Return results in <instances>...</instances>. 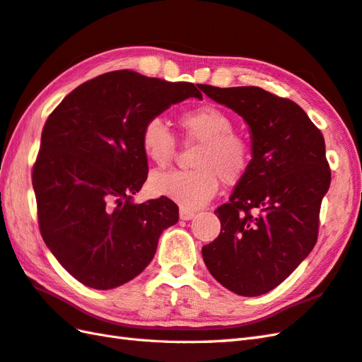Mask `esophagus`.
Wrapping results in <instances>:
<instances>
[{
    "mask_svg": "<svg viewBox=\"0 0 362 362\" xmlns=\"http://www.w3.org/2000/svg\"><path fill=\"white\" fill-rule=\"evenodd\" d=\"M193 216H195V211H192L189 209H184V207L180 209V218L184 219V221H189V219H192Z\"/></svg>",
    "mask_w": 362,
    "mask_h": 362,
    "instance_id": "34e87169",
    "label": "esophagus"
}]
</instances>
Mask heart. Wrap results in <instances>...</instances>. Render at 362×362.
I'll return each instance as SVG.
<instances>
[{
  "mask_svg": "<svg viewBox=\"0 0 362 362\" xmlns=\"http://www.w3.org/2000/svg\"><path fill=\"white\" fill-rule=\"evenodd\" d=\"M180 124L187 143H198L192 160L195 169L158 173L152 176L151 189L184 209H198L215 197L219 180L226 186H233L244 178L250 167L252 151L247 141L233 132V119L215 105L184 112ZM141 146L160 169L170 165L176 156V139L160 117L144 122Z\"/></svg>",
  "mask_w": 362,
  "mask_h": 362,
  "instance_id": "heart-1",
  "label": "heart"
}]
</instances>
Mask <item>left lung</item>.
I'll return each mask as SVG.
<instances>
[{
  "instance_id": "left-lung-1",
  "label": "left lung",
  "mask_w": 362,
  "mask_h": 362,
  "mask_svg": "<svg viewBox=\"0 0 362 362\" xmlns=\"http://www.w3.org/2000/svg\"><path fill=\"white\" fill-rule=\"evenodd\" d=\"M201 89L241 115L252 134L250 167L215 210L221 233L202 258L230 292L258 296L283 283L318 240L332 178L324 136L296 103L261 87Z\"/></svg>"
}]
</instances>
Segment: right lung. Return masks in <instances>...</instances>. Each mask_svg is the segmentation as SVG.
<instances>
[{
  "label": "right lung",
  "instance_id": "1",
  "mask_svg": "<svg viewBox=\"0 0 362 362\" xmlns=\"http://www.w3.org/2000/svg\"><path fill=\"white\" fill-rule=\"evenodd\" d=\"M201 92L134 70H115L78 86L49 115L33 164L44 243L87 287L126 284L152 261L178 206L161 197L135 204L147 180L144 122Z\"/></svg>",
  "mask_w": 362,
  "mask_h": 362
}]
</instances>
